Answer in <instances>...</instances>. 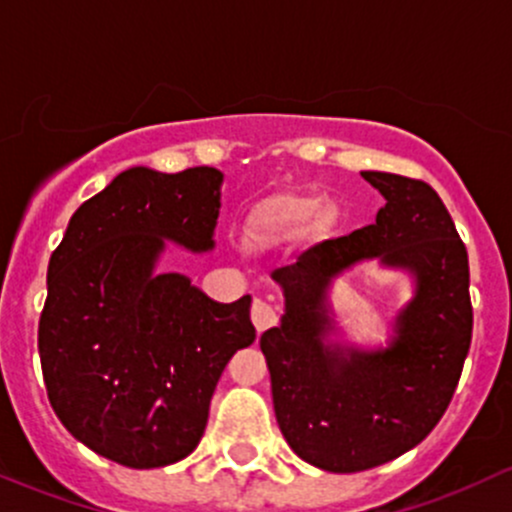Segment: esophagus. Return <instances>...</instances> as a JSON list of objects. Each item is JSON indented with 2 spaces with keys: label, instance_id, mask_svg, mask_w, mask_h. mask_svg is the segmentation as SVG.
<instances>
[{
  "label": "esophagus",
  "instance_id": "esophagus-1",
  "mask_svg": "<svg viewBox=\"0 0 512 512\" xmlns=\"http://www.w3.org/2000/svg\"><path fill=\"white\" fill-rule=\"evenodd\" d=\"M278 318H281V315H278L276 305L268 303V300H263V298L254 300V305H251V320H254L258 333L273 328V325L278 323Z\"/></svg>",
  "mask_w": 512,
  "mask_h": 512
}]
</instances>
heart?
<instances>
[{
    "instance_id": "1",
    "label": "heart",
    "mask_w": 512,
    "mask_h": 512,
    "mask_svg": "<svg viewBox=\"0 0 512 512\" xmlns=\"http://www.w3.org/2000/svg\"><path fill=\"white\" fill-rule=\"evenodd\" d=\"M305 214H308V202H305V199H298V197L278 199L266 217V234H273V231L278 229H291V226L298 224V221H303ZM313 219L318 221L320 214L315 212Z\"/></svg>"
}]
</instances>
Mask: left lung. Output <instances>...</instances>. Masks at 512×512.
Instances as JSON below:
<instances>
[{"label": "left lung", "mask_w": 512, "mask_h": 512, "mask_svg": "<svg viewBox=\"0 0 512 512\" xmlns=\"http://www.w3.org/2000/svg\"><path fill=\"white\" fill-rule=\"evenodd\" d=\"M387 199L374 224L303 251L273 271L286 295L261 335L276 421L303 461L333 473L382 466L431 434L449 409L473 333L468 251L424 179L362 172ZM365 257L415 271L417 295L382 353L330 351L324 291Z\"/></svg>", "instance_id": "obj_1"}]
</instances>
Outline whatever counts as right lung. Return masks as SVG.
<instances>
[{"instance_id": "obj_1", "label": "right lung", "mask_w": 512, "mask_h": 512, "mask_svg": "<svg viewBox=\"0 0 512 512\" xmlns=\"http://www.w3.org/2000/svg\"><path fill=\"white\" fill-rule=\"evenodd\" d=\"M221 172L133 167L76 209L39 318L46 394L88 449L128 468L197 449L236 350L256 340L251 298L221 305L179 273L152 276L165 239L212 249Z\"/></svg>"}]
</instances>
